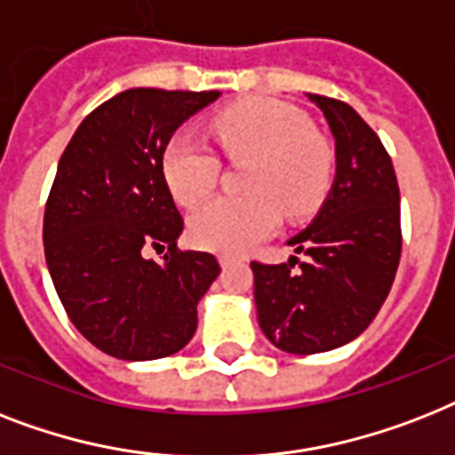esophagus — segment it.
Masks as SVG:
<instances>
[{
    "label": "esophagus",
    "instance_id": "obj_1",
    "mask_svg": "<svg viewBox=\"0 0 455 455\" xmlns=\"http://www.w3.org/2000/svg\"><path fill=\"white\" fill-rule=\"evenodd\" d=\"M235 261V257H231V254H220V264L227 268V266H231Z\"/></svg>",
    "mask_w": 455,
    "mask_h": 455
}]
</instances>
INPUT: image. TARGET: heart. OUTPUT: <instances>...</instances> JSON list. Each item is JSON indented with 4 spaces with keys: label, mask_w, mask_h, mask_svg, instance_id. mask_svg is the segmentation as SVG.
<instances>
[{
    "label": "heart",
    "mask_w": 455,
    "mask_h": 455,
    "mask_svg": "<svg viewBox=\"0 0 455 455\" xmlns=\"http://www.w3.org/2000/svg\"><path fill=\"white\" fill-rule=\"evenodd\" d=\"M228 161H247L245 196H221L189 220L196 245L240 252L278 227L280 212L297 220L320 208L334 180V147L299 107L271 98L243 100L212 121ZM220 158L201 140L177 132L164 149V177L182 205L208 198L220 180Z\"/></svg>",
    "instance_id": "1"
}]
</instances>
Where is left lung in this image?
Listing matches in <instances>:
<instances>
[{
    "mask_svg": "<svg viewBox=\"0 0 455 455\" xmlns=\"http://www.w3.org/2000/svg\"><path fill=\"white\" fill-rule=\"evenodd\" d=\"M336 140V180L311 227L290 240L287 264L252 261L259 327L294 355L339 348L367 330L393 287L402 254L400 187L393 161L360 114L308 95Z\"/></svg>",
    "mask_w": 455,
    "mask_h": 455,
    "instance_id": "left-lung-1",
    "label": "left lung"
}]
</instances>
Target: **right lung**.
Returning a JSON list of instances; mask_svg holds the SVG:
<instances>
[{
	"label": "right lung",
	"mask_w": 455,
	"mask_h": 455,
	"mask_svg": "<svg viewBox=\"0 0 455 455\" xmlns=\"http://www.w3.org/2000/svg\"><path fill=\"white\" fill-rule=\"evenodd\" d=\"M217 98L131 88L88 114L62 151L44 252L68 317L107 355L158 360L194 336L196 306L221 268L215 254L177 247L184 220L164 177V149Z\"/></svg>",
	"instance_id": "obj_1"
}]
</instances>
